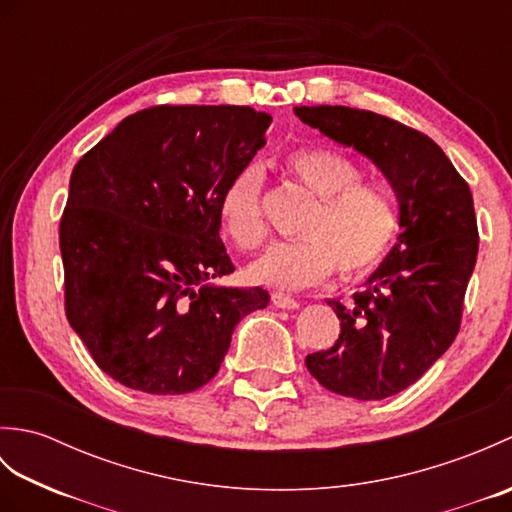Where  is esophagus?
<instances>
[{"mask_svg":"<svg viewBox=\"0 0 512 512\" xmlns=\"http://www.w3.org/2000/svg\"><path fill=\"white\" fill-rule=\"evenodd\" d=\"M270 301H273L275 306L281 308V310H295V308H299V301L295 297L284 295V292H273V295H270Z\"/></svg>","mask_w":512,"mask_h":512,"instance_id":"34e87169","label":"esophagus"}]
</instances>
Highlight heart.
<instances>
[{
  "mask_svg": "<svg viewBox=\"0 0 512 512\" xmlns=\"http://www.w3.org/2000/svg\"><path fill=\"white\" fill-rule=\"evenodd\" d=\"M284 167L314 204L292 242H279L248 268L257 284L281 290L317 286L339 270L356 279L376 268L398 233V209L389 191L363 180V171L341 149L328 145L297 147L286 154ZM264 171L244 165L233 173L220 195V224L231 242L255 250L266 242Z\"/></svg>",
  "mask_w": 512,
  "mask_h": 512,
  "instance_id": "heart-1",
  "label": "heart"
}]
</instances>
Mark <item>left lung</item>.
Here are the masks:
<instances>
[{"label": "left lung", "instance_id": "obj_1", "mask_svg": "<svg viewBox=\"0 0 512 512\" xmlns=\"http://www.w3.org/2000/svg\"><path fill=\"white\" fill-rule=\"evenodd\" d=\"M303 123L354 147L385 173L400 202L396 246L350 303L308 372L339 396L380 400L427 372L460 332L480 233L469 184L429 136L394 118L345 105L295 107Z\"/></svg>", "mask_w": 512, "mask_h": 512}]
</instances>
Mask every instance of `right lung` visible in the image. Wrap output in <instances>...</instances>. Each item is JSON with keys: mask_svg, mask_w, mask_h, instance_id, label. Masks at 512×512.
<instances>
[{"mask_svg": "<svg viewBox=\"0 0 512 512\" xmlns=\"http://www.w3.org/2000/svg\"><path fill=\"white\" fill-rule=\"evenodd\" d=\"M273 118L242 105L140 110L76 162L59 224L65 317L94 363L156 396L217 374L264 288H220L235 266L220 195L264 147Z\"/></svg>", "mask_w": 512, "mask_h": 512, "instance_id": "right-lung-1", "label": "right lung"}]
</instances>
